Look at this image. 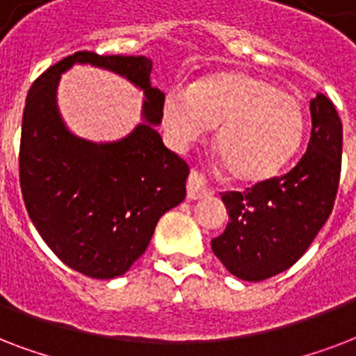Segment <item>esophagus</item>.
Masks as SVG:
<instances>
[{"instance_id": "esophagus-1", "label": "esophagus", "mask_w": 356, "mask_h": 356, "mask_svg": "<svg viewBox=\"0 0 356 356\" xmlns=\"http://www.w3.org/2000/svg\"><path fill=\"white\" fill-rule=\"evenodd\" d=\"M209 195V189L206 187V181L198 172H191L187 178V198L189 200H198Z\"/></svg>"}]
</instances>
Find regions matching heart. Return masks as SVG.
<instances>
[{"label":"heart","mask_w":356,"mask_h":356,"mask_svg":"<svg viewBox=\"0 0 356 356\" xmlns=\"http://www.w3.org/2000/svg\"><path fill=\"white\" fill-rule=\"evenodd\" d=\"M216 147L230 175L245 184L271 180L301 148L307 118L296 96L239 70L208 74L172 89L163 102V128L184 150L216 128Z\"/></svg>","instance_id":"1"}]
</instances>
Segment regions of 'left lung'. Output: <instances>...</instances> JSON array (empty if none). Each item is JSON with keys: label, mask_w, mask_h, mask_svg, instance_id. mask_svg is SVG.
Masks as SVG:
<instances>
[{"label": "left lung", "mask_w": 356, "mask_h": 356, "mask_svg": "<svg viewBox=\"0 0 356 356\" xmlns=\"http://www.w3.org/2000/svg\"><path fill=\"white\" fill-rule=\"evenodd\" d=\"M312 134L299 163L243 193H222L228 225L211 250L249 282L286 271L318 236L334 206L341 169V120L325 95L310 102Z\"/></svg>", "instance_id": "1"}]
</instances>
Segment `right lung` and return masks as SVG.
Listing matches in <instances>:
<instances>
[{
  "label": "right lung",
  "instance_id": "obj_1",
  "mask_svg": "<svg viewBox=\"0 0 356 356\" xmlns=\"http://www.w3.org/2000/svg\"><path fill=\"white\" fill-rule=\"evenodd\" d=\"M90 64L143 90L141 122L126 138L95 143L60 117V74ZM145 55L78 51L48 68L27 92L22 118L20 187L27 213L66 266L92 278H115L147 250L159 217L186 198L189 167L163 145L156 126L165 95L150 83Z\"/></svg>",
  "mask_w": 356,
  "mask_h": 356
}]
</instances>
